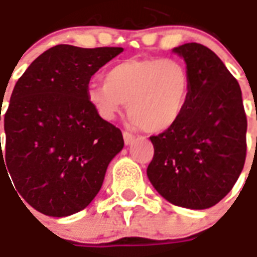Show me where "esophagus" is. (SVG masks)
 <instances>
[{"mask_svg": "<svg viewBox=\"0 0 257 257\" xmlns=\"http://www.w3.org/2000/svg\"><path fill=\"white\" fill-rule=\"evenodd\" d=\"M123 138H124V144L125 145H130V144L134 141V138L136 136L133 134V133H128V132H123Z\"/></svg>", "mask_w": 257, "mask_h": 257, "instance_id": "34e87169", "label": "esophagus"}]
</instances>
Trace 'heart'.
Returning <instances> with one entry per match:
<instances>
[{"mask_svg": "<svg viewBox=\"0 0 257 257\" xmlns=\"http://www.w3.org/2000/svg\"><path fill=\"white\" fill-rule=\"evenodd\" d=\"M190 92V73L180 61L134 58L110 67L105 83L90 85L87 99L105 120H113L127 103L133 124L163 133L180 120Z\"/></svg>", "mask_w": 257, "mask_h": 257, "instance_id": "b5f03b06", "label": "heart"}]
</instances>
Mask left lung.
Segmentation results:
<instances>
[{
	"mask_svg": "<svg viewBox=\"0 0 257 257\" xmlns=\"http://www.w3.org/2000/svg\"><path fill=\"white\" fill-rule=\"evenodd\" d=\"M187 63L190 98L172 128L152 136L149 181L166 201L207 209L234 187L246 158L241 87L219 56L198 43L174 48Z\"/></svg>",
	"mask_w": 257,
	"mask_h": 257,
	"instance_id": "left-lung-1",
	"label": "left lung"
}]
</instances>
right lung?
<instances>
[{
    "mask_svg": "<svg viewBox=\"0 0 257 257\" xmlns=\"http://www.w3.org/2000/svg\"><path fill=\"white\" fill-rule=\"evenodd\" d=\"M121 51L55 45L15 84L4 117L1 176L9 180V172L19 195L43 214L65 217L88 206L123 149L121 132L87 99L91 76Z\"/></svg>",
    "mask_w": 257,
    "mask_h": 257,
    "instance_id": "add662e5",
    "label": "right lung"
}]
</instances>
